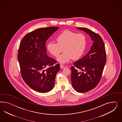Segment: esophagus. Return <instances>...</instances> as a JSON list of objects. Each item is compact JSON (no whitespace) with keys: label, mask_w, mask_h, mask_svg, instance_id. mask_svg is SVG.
<instances>
[{"label":"esophagus","mask_w":122,"mask_h":122,"mask_svg":"<svg viewBox=\"0 0 122 122\" xmlns=\"http://www.w3.org/2000/svg\"><path fill=\"white\" fill-rule=\"evenodd\" d=\"M60 68H61V69H63L64 67H65V66L63 65L62 64H60Z\"/></svg>","instance_id":"esophagus-1"}]
</instances>
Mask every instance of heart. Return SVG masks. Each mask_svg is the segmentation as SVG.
Wrapping results in <instances>:
<instances>
[{"instance_id": "heart-1", "label": "heart", "mask_w": 122, "mask_h": 122, "mask_svg": "<svg viewBox=\"0 0 122 122\" xmlns=\"http://www.w3.org/2000/svg\"><path fill=\"white\" fill-rule=\"evenodd\" d=\"M56 41L57 43L49 42L47 48L50 54L56 57L59 56L63 49V53L57 58L61 63L69 62L72 59H79L85 51L87 38L83 33H76L66 30L57 37Z\"/></svg>"}]
</instances>
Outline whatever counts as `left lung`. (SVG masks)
I'll return each mask as SVG.
<instances>
[{"label":"left lung","mask_w":122,"mask_h":122,"mask_svg":"<svg viewBox=\"0 0 122 122\" xmlns=\"http://www.w3.org/2000/svg\"><path fill=\"white\" fill-rule=\"evenodd\" d=\"M77 29L88 34L93 42L89 52L81 59L74 62L71 67V81L74 89L85 92L94 89L102 76L106 63V53L103 41L100 35L85 28ZM80 70L83 72H79Z\"/></svg>","instance_id":"obj_1"}]
</instances>
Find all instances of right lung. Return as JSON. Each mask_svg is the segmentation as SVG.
Wrapping results in <instances>:
<instances>
[{"label":"right lung","instance_id":"obj_1","mask_svg":"<svg viewBox=\"0 0 122 122\" xmlns=\"http://www.w3.org/2000/svg\"><path fill=\"white\" fill-rule=\"evenodd\" d=\"M58 27L37 29L27 34L21 41L18 60L22 78L34 90L45 93L55 85L56 75L60 70L59 64L47 56L46 41Z\"/></svg>","mask_w":122,"mask_h":122}]
</instances>
